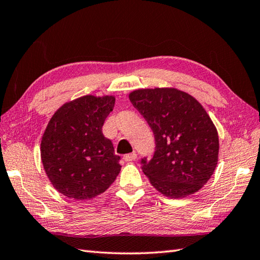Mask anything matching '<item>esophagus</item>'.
<instances>
[{
    "instance_id": "obj_1",
    "label": "esophagus",
    "mask_w": 260,
    "mask_h": 260,
    "mask_svg": "<svg viewBox=\"0 0 260 260\" xmlns=\"http://www.w3.org/2000/svg\"><path fill=\"white\" fill-rule=\"evenodd\" d=\"M137 157V154L135 153V152H133V153H128V154H125L124 155V160L126 162H131V161H134Z\"/></svg>"
}]
</instances>
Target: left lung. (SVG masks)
Instances as JSON below:
<instances>
[{
  "label": "left lung",
  "instance_id": "left-lung-1",
  "mask_svg": "<svg viewBox=\"0 0 260 260\" xmlns=\"http://www.w3.org/2000/svg\"><path fill=\"white\" fill-rule=\"evenodd\" d=\"M129 100L154 134L153 156L141 159L151 185L171 198L200 190L218 156L217 131L205 109L191 95L172 88L135 90Z\"/></svg>",
  "mask_w": 260,
  "mask_h": 260
}]
</instances>
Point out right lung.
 <instances>
[{
	"label": "right lung",
	"mask_w": 260,
	"mask_h": 260,
	"mask_svg": "<svg viewBox=\"0 0 260 260\" xmlns=\"http://www.w3.org/2000/svg\"><path fill=\"white\" fill-rule=\"evenodd\" d=\"M115 98L84 95L63 105L49 120L40 144L46 175L60 194L76 201L103 194L120 171V156L103 126Z\"/></svg>",
	"instance_id": "obj_1"
}]
</instances>
